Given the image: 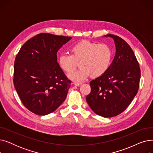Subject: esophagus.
<instances>
[{
	"label": "esophagus",
	"instance_id": "esophagus-1",
	"mask_svg": "<svg viewBox=\"0 0 153 153\" xmlns=\"http://www.w3.org/2000/svg\"><path fill=\"white\" fill-rule=\"evenodd\" d=\"M74 84L75 85L79 86V85H81V84H82V83H81V82H74Z\"/></svg>",
	"mask_w": 153,
	"mask_h": 153
}]
</instances>
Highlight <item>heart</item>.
<instances>
[{
	"mask_svg": "<svg viewBox=\"0 0 153 153\" xmlns=\"http://www.w3.org/2000/svg\"><path fill=\"white\" fill-rule=\"evenodd\" d=\"M70 51L71 54L65 53L59 56L58 63L63 71L68 72L74 70L79 62L81 68L68 75L76 82H82L90 76L97 77L103 75L108 70L113 56L108 45L88 41L74 45Z\"/></svg>",
	"mask_w": 153,
	"mask_h": 153,
	"instance_id": "heart-1",
	"label": "heart"
}]
</instances>
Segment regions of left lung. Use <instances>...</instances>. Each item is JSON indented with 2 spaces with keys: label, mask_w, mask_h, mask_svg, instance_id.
Here are the masks:
<instances>
[{
  "label": "left lung",
  "mask_w": 153,
  "mask_h": 153,
  "mask_svg": "<svg viewBox=\"0 0 153 153\" xmlns=\"http://www.w3.org/2000/svg\"><path fill=\"white\" fill-rule=\"evenodd\" d=\"M116 53L108 70L90 82L86 100L92 111L105 118L120 114L129 106L138 91L141 71L133 51L124 39L108 34Z\"/></svg>",
  "instance_id": "left-lung-1"
}]
</instances>
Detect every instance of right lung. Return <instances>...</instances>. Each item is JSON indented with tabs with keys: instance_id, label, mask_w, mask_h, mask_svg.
<instances>
[{
	"instance_id": "right-lung-1",
	"label": "right lung",
	"mask_w": 153,
	"mask_h": 153,
	"mask_svg": "<svg viewBox=\"0 0 153 153\" xmlns=\"http://www.w3.org/2000/svg\"><path fill=\"white\" fill-rule=\"evenodd\" d=\"M71 37L42 33L24 44L16 56L13 84L28 110L46 115L65 100L71 81L57 61V52Z\"/></svg>"
}]
</instances>
